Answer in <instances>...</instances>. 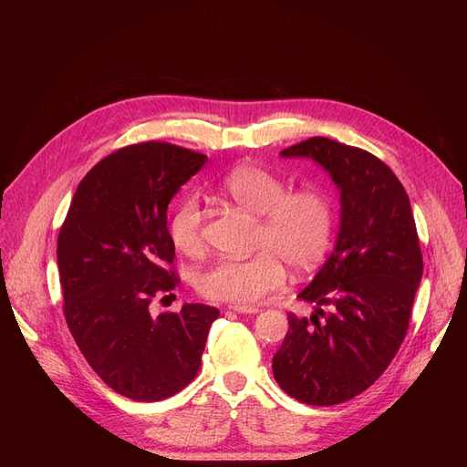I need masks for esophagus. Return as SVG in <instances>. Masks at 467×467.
<instances>
[{
    "label": "esophagus",
    "mask_w": 467,
    "mask_h": 467,
    "mask_svg": "<svg viewBox=\"0 0 467 467\" xmlns=\"http://www.w3.org/2000/svg\"><path fill=\"white\" fill-rule=\"evenodd\" d=\"M230 309L232 312H235V314H249V316H255V314H259V307H251V306H230Z\"/></svg>",
    "instance_id": "34e87169"
}]
</instances>
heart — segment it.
<instances>
[{
  "label": "heart",
  "instance_id": "1",
  "mask_svg": "<svg viewBox=\"0 0 467 467\" xmlns=\"http://www.w3.org/2000/svg\"><path fill=\"white\" fill-rule=\"evenodd\" d=\"M235 206L259 218L255 255L220 259L196 276V288L216 302L251 306L285 285V263L296 273L316 268L333 242L335 212L329 194L317 187L290 191L286 181L261 165H237L220 181ZM204 212L196 196L182 199L169 218V237L187 257L204 251Z\"/></svg>",
  "mask_w": 467,
  "mask_h": 467
}]
</instances>
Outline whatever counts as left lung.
<instances>
[{"mask_svg": "<svg viewBox=\"0 0 467 467\" xmlns=\"http://www.w3.org/2000/svg\"><path fill=\"white\" fill-rule=\"evenodd\" d=\"M280 158L312 160L329 173L341 220L331 255L298 294L314 314L288 316L273 374L294 400L337 405L368 389L403 343L422 276L413 210L400 179L364 150L316 136Z\"/></svg>", "mask_w": 467, "mask_h": 467, "instance_id": "1", "label": "left lung"}]
</instances>
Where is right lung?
Returning <instances> with one entry per match:
<instances>
[{
  "label": "right lung",
  "instance_id": "1",
  "mask_svg": "<svg viewBox=\"0 0 467 467\" xmlns=\"http://www.w3.org/2000/svg\"><path fill=\"white\" fill-rule=\"evenodd\" d=\"M206 160L165 142L107 155L81 179L58 235L67 327L97 376L134 401H161L191 384L220 316L204 304L150 312L179 282L167 206Z\"/></svg>",
  "mask_w": 467,
  "mask_h": 467
}]
</instances>
